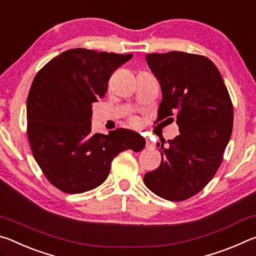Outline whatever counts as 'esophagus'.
Segmentation results:
<instances>
[{
  "instance_id": "esophagus-1",
  "label": "esophagus",
  "mask_w": 256,
  "mask_h": 256,
  "mask_svg": "<svg viewBox=\"0 0 256 256\" xmlns=\"http://www.w3.org/2000/svg\"><path fill=\"white\" fill-rule=\"evenodd\" d=\"M154 144H151V142L149 141V140H146V148H151V146H152Z\"/></svg>"
}]
</instances>
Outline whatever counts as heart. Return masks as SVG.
<instances>
[{
    "label": "heart",
    "mask_w": 256,
    "mask_h": 256,
    "mask_svg": "<svg viewBox=\"0 0 256 256\" xmlns=\"http://www.w3.org/2000/svg\"><path fill=\"white\" fill-rule=\"evenodd\" d=\"M132 123H133V124H136V123H138L136 120H132Z\"/></svg>",
    "instance_id": "1"
}]
</instances>
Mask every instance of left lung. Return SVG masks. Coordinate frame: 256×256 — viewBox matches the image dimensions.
<instances>
[{"label":"left lung","instance_id":"obj_1","mask_svg":"<svg viewBox=\"0 0 256 256\" xmlns=\"http://www.w3.org/2000/svg\"><path fill=\"white\" fill-rule=\"evenodd\" d=\"M162 86L158 120L176 123L180 136L162 146V164L144 175L156 196L184 201L212 180L232 131V104L216 66L202 55L184 52L146 54Z\"/></svg>","mask_w":256,"mask_h":256}]
</instances>
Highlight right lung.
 Wrapping results in <instances>:
<instances>
[{"instance_id": "right-lung-1", "label": "right lung", "mask_w": 256, "mask_h": 256, "mask_svg": "<svg viewBox=\"0 0 256 256\" xmlns=\"http://www.w3.org/2000/svg\"><path fill=\"white\" fill-rule=\"evenodd\" d=\"M132 56L68 50L34 76L27 99L29 144L46 178L62 192L96 188L120 152L144 148V138L131 130L92 132V104L105 96L110 76Z\"/></svg>"}]
</instances>
